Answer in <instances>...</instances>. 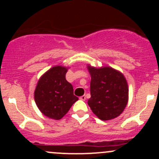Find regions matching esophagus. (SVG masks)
Segmentation results:
<instances>
[{
	"label": "esophagus",
	"mask_w": 159,
	"mask_h": 159,
	"mask_svg": "<svg viewBox=\"0 0 159 159\" xmlns=\"http://www.w3.org/2000/svg\"><path fill=\"white\" fill-rule=\"evenodd\" d=\"M79 98H80V100L85 101V99H86V96H85V95H82V96H81V97H80Z\"/></svg>",
	"instance_id": "esophagus-1"
}]
</instances>
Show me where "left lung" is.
Returning <instances> with one entry per match:
<instances>
[{
  "label": "left lung",
  "instance_id": "1",
  "mask_svg": "<svg viewBox=\"0 0 159 159\" xmlns=\"http://www.w3.org/2000/svg\"><path fill=\"white\" fill-rule=\"evenodd\" d=\"M91 75V98L88 101L93 113L108 121L119 116L129 102V86L121 72L111 67L87 66Z\"/></svg>",
  "mask_w": 159,
  "mask_h": 159
}]
</instances>
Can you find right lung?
Here are the masks:
<instances>
[{
    "mask_svg": "<svg viewBox=\"0 0 159 159\" xmlns=\"http://www.w3.org/2000/svg\"><path fill=\"white\" fill-rule=\"evenodd\" d=\"M68 67L57 65L41 75L34 91L38 109L48 118L60 120L78 98L74 95L73 86L65 78Z\"/></svg>",
    "mask_w": 159,
    "mask_h": 159,
    "instance_id": "1",
    "label": "right lung"
}]
</instances>
